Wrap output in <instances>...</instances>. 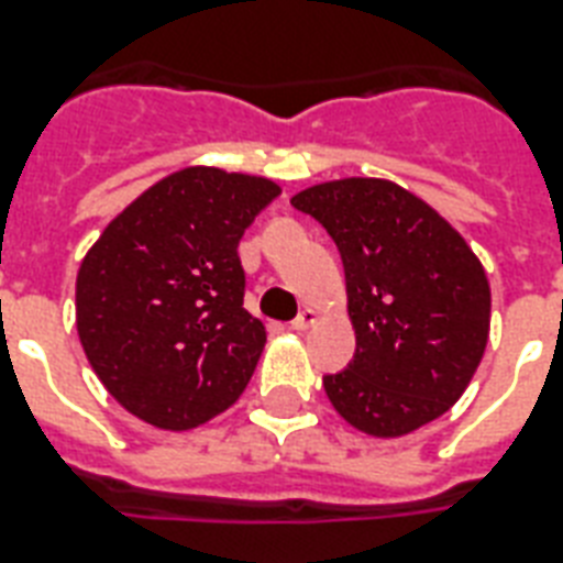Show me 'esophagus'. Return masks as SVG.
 Masks as SVG:
<instances>
[{
	"label": "esophagus",
	"instance_id": "esophagus-1",
	"mask_svg": "<svg viewBox=\"0 0 563 563\" xmlns=\"http://www.w3.org/2000/svg\"><path fill=\"white\" fill-rule=\"evenodd\" d=\"M318 321V312L316 309H303V312H300L298 318H295V321H291V330H298V333H303V330H309V327L316 324Z\"/></svg>",
	"mask_w": 563,
	"mask_h": 563
}]
</instances>
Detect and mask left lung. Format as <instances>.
<instances>
[{"mask_svg": "<svg viewBox=\"0 0 563 563\" xmlns=\"http://www.w3.org/2000/svg\"><path fill=\"white\" fill-rule=\"evenodd\" d=\"M291 203L333 236L356 353L324 376L333 409L374 438L441 418L471 385L490 330V286L464 236L400 184L324 180Z\"/></svg>", "mask_w": 563, "mask_h": 563, "instance_id": "obj_1", "label": "left lung"}]
</instances>
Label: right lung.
Instances as JSON below:
<instances>
[{
  "label": "right lung",
  "mask_w": 563,
  "mask_h": 563,
  "mask_svg": "<svg viewBox=\"0 0 563 563\" xmlns=\"http://www.w3.org/2000/svg\"><path fill=\"white\" fill-rule=\"evenodd\" d=\"M280 187L187 166L128 203L84 254L75 327L92 371L134 418L187 432L230 409L265 347L242 307L239 239Z\"/></svg>",
  "instance_id": "obj_1"
}]
</instances>
